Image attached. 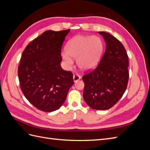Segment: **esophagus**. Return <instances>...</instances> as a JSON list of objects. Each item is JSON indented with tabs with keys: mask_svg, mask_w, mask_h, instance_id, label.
<instances>
[{
	"mask_svg": "<svg viewBox=\"0 0 150 150\" xmlns=\"http://www.w3.org/2000/svg\"><path fill=\"white\" fill-rule=\"evenodd\" d=\"M80 79H81V76H79L78 74H74L73 75V80H74V82H77V81H78Z\"/></svg>",
	"mask_w": 150,
	"mask_h": 150,
	"instance_id": "esophagus-1",
	"label": "esophagus"
}]
</instances>
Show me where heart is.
I'll return each mask as SVG.
<instances>
[{
	"label": "heart",
	"mask_w": 150,
	"mask_h": 150,
	"mask_svg": "<svg viewBox=\"0 0 150 150\" xmlns=\"http://www.w3.org/2000/svg\"><path fill=\"white\" fill-rule=\"evenodd\" d=\"M65 49L68 55L63 54L62 58L68 65L73 64L71 57L77 59V64L81 70L89 71L98 64L103 51V43L96 35H78L67 43Z\"/></svg>",
	"instance_id": "b5f03b06"
}]
</instances>
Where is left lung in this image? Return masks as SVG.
Wrapping results in <instances>:
<instances>
[{"instance_id": "8db88e82", "label": "left lung", "mask_w": 150, "mask_h": 150, "mask_svg": "<svg viewBox=\"0 0 150 150\" xmlns=\"http://www.w3.org/2000/svg\"><path fill=\"white\" fill-rule=\"evenodd\" d=\"M106 42V50L99 64L83 76V98L94 110L112 108L125 93L129 79L128 57L118 39L105 32H98Z\"/></svg>"}]
</instances>
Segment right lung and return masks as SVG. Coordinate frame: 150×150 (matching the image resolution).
<instances>
[{
	"instance_id": "obj_1",
	"label": "right lung",
	"mask_w": 150,
	"mask_h": 150,
	"mask_svg": "<svg viewBox=\"0 0 150 150\" xmlns=\"http://www.w3.org/2000/svg\"><path fill=\"white\" fill-rule=\"evenodd\" d=\"M69 30L45 31L22 52L18 67L20 87L26 99L42 111L59 109L74 84L72 72L60 64L62 46Z\"/></svg>"
}]
</instances>
